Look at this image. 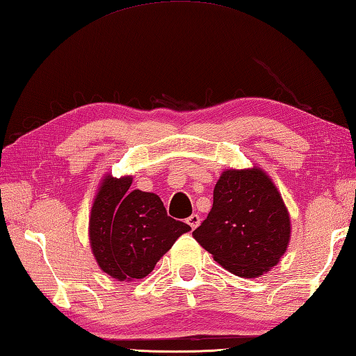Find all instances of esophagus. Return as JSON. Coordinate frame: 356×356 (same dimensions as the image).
<instances>
[{
    "instance_id": "1",
    "label": "esophagus",
    "mask_w": 356,
    "mask_h": 356,
    "mask_svg": "<svg viewBox=\"0 0 356 356\" xmlns=\"http://www.w3.org/2000/svg\"><path fill=\"white\" fill-rule=\"evenodd\" d=\"M201 223V218H200V216L198 213H192V216L187 218V225H189L192 229H195V227L198 226Z\"/></svg>"
}]
</instances>
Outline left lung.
I'll return each instance as SVG.
<instances>
[{
	"instance_id": "left-lung-1",
	"label": "left lung",
	"mask_w": 356,
	"mask_h": 356,
	"mask_svg": "<svg viewBox=\"0 0 356 356\" xmlns=\"http://www.w3.org/2000/svg\"><path fill=\"white\" fill-rule=\"evenodd\" d=\"M290 234V213L277 187L252 167L221 173L212 209L192 236L227 271L252 279L279 264Z\"/></svg>"
}]
</instances>
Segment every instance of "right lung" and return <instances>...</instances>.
<instances>
[{
  "label": "right lung",
  "mask_w": 356,
  "mask_h": 356,
  "mask_svg": "<svg viewBox=\"0 0 356 356\" xmlns=\"http://www.w3.org/2000/svg\"><path fill=\"white\" fill-rule=\"evenodd\" d=\"M131 177H105L91 207L90 243L100 270L116 280L143 279L191 226L167 216L152 192L130 191Z\"/></svg>",
  "instance_id": "right-lung-1"
}]
</instances>
